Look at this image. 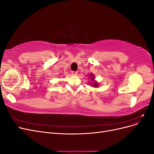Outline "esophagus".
Returning a JSON list of instances; mask_svg holds the SVG:
<instances>
[{"mask_svg":"<svg viewBox=\"0 0 154 154\" xmlns=\"http://www.w3.org/2000/svg\"><path fill=\"white\" fill-rule=\"evenodd\" d=\"M72 76H77L78 75V72L77 71H72L71 72Z\"/></svg>","mask_w":154,"mask_h":154,"instance_id":"obj_1","label":"esophagus"}]
</instances>
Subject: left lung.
<instances>
[{
	"mask_svg": "<svg viewBox=\"0 0 154 154\" xmlns=\"http://www.w3.org/2000/svg\"><path fill=\"white\" fill-rule=\"evenodd\" d=\"M89 78H91V81L92 82H89V84L92 85V87H97L99 86V83L96 82L94 79H95V76L94 75V74L91 73V74H89Z\"/></svg>",
	"mask_w": 154,
	"mask_h": 154,
	"instance_id": "8db88e82",
	"label": "left lung"
}]
</instances>
